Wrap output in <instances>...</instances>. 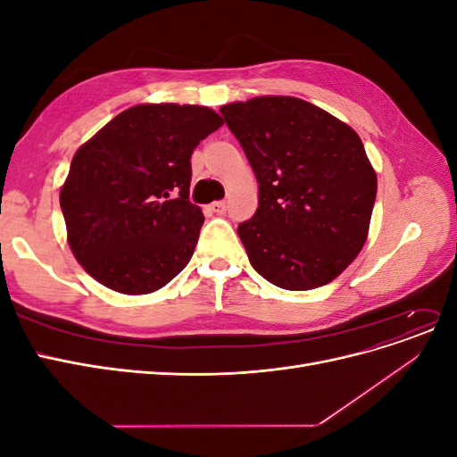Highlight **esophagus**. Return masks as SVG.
I'll return each mask as SVG.
<instances>
[{
  "label": "esophagus",
  "mask_w": 457,
  "mask_h": 457,
  "mask_svg": "<svg viewBox=\"0 0 457 457\" xmlns=\"http://www.w3.org/2000/svg\"><path fill=\"white\" fill-rule=\"evenodd\" d=\"M212 212L217 213V215L227 213V202H223V200H220V202H213V204H212Z\"/></svg>",
  "instance_id": "obj_1"
}]
</instances>
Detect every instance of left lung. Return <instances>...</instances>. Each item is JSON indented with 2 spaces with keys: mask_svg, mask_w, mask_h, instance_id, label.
<instances>
[{
  "mask_svg": "<svg viewBox=\"0 0 457 457\" xmlns=\"http://www.w3.org/2000/svg\"><path fill=\"white\" fill-rule=\"evenodd\" d=\"M259 183V207L238 225L252 267L305 292L347 269L368 237L376 171L347 123L295 96L220 106Z\"/></svg>",
  "mask_w": 457,
  "mask_h": 457,
  "instance_id": "8db88e82",
  "label": "left lung"
}]
</instances>
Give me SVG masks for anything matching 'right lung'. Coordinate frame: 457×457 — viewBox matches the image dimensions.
Listing matches in <instances>:
<instances>
[{
    "mask_svg": "<svg viewBox=\"0 0 457 457\" xmlns=\"http://www.w3.org/2000/svg\"><path fill=\"white\" fill-rule=\"evenodd\" d=\"M220 126L205 106L139 104L76 152L61 210L68 244L96 282L150 294L188 265L204 225L188 200L190 156Z\"/></svg>",
    "mask_w": 457,
    "mask_h": 457,
    "instance_id": "obj_1",
    "label": "right lung"
}]
</instances>
